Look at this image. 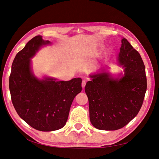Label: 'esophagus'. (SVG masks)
<instances>
[{
	"instance_id": "esophagus-1",
	"label": "esophagus",
	"mask_w": 159,
	"mask_h": 159,
	"mask_svg": "<svg viewBox=\"0 0 159 159\" xmlns=\"http://www.w3.org/2000/svg\"><path fill=\"white\" fill-rule=\"evenodd\" d=\"M85 84H86V81H85V80H82V82H81V86H82V88H85Z\"/></svg>"
}]
</instances>
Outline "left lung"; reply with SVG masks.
Instances as JSON below:
<instances>
[{
	"mask_svg": "<svg viewBox=\"0 0 159 159\" xmlns=\"http://www.w3.org/2000/svg\"><path fill=\"white\" fill-rule=\"evenodd\" d=\"M118 57L125 74L113 78L103 72L91 75L85 91L89 100L93 126L105 131L121 129L136 117L147 91L145 67L139 53L125 38L121 40Z\"/></svg>",
	"mask_w": 159,
	"mask_h": 159,
	"instance_id": "8db88e82",
	"label": "left lung"
}]
</instances>
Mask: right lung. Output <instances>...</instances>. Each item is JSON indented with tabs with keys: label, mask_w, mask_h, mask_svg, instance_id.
<instances>
[{
	"label": "right lung",
	"mask_w": 159,
	"mask_h": 159,
	"mask_svg": "<svg viewBox=\"0 0 159 159\" xmlns=\"http://www.w3.org/2000/svg\"><path fill=\"white\" fill-rule=\"evenodd\" d=\"M50 44L36 36L14 57L9 77L12 102L18 115L38 131H52L63 127L72 102L81 91V79L56 81L40 80L33 75L30 58L43 45Z\"/></svg>",
	"instance_id": "obj_1"
}]
</instances>
